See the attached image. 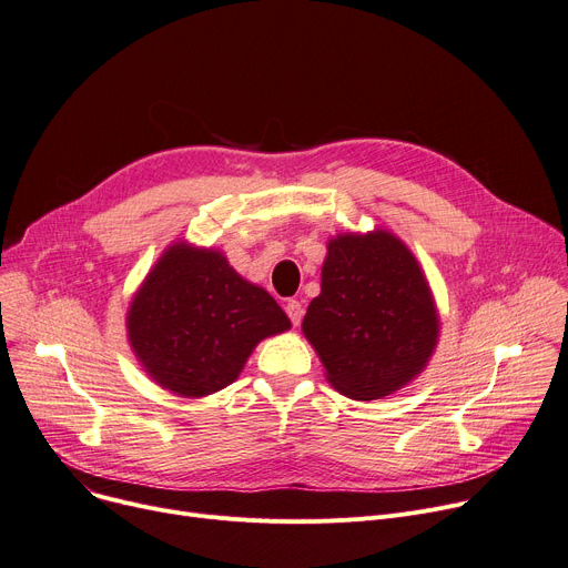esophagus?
Instances as JSON below:
<instances>
[{"mask_svg": "<svg viewBox=\"0 0 568 568\" xmlns=\"http://www.w3.org/2000/svg\"><path fill=\"white\" fill-rule=\"evenodd\" d=\"M285 313H287V317H290V322H292L294 326H298L301 320H304V306H301V301H296V298H290V301H287V304H285Z\"/></svg>", "mask_w": 568, "mask_h": 568, "instance_id": "esophagus-1", "label": "esophagus"}]
</instances>
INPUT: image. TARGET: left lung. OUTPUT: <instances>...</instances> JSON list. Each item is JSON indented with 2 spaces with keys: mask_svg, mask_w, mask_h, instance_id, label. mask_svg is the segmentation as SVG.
Returning <instances> with one entry per match:
<instances>
[{
  "mask_svg": "<svg viewBox=\"0 0 568 568\" xmlns=\"http://www.w3.org/2000/svg\"><path fill=\"white\" fill-rule=\"evenodd\" d=\"M335 390L382 399L427 365L438 337L429 285L410 251L390 233L328 242L322 292L304 317Z\"/></svg>",
  "mask_w": 568,
  "mask_h": 568,
  "instance_id": "1",
  "label": "left lung"
}]
</instances>
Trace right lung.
I'll return each mask as SVG.
<instances>
[{
  "label": "right lung",
  "instance_id": "add662e5",
  "mask_svg": "<svg viewBox=\"0 0 568 568\" xmlns=\"http://www.w3.org/2000/svg\"><path fill=\"white\" fill-rule=\"evenodd\" d=\"M290 328L270 292L246 283L221 253L169 248L148 274L128 315L136 358L182 397L233 384L262 337Z\"/></svg>",
  "mask_w": 568,
  "mask_h": 568
}]
</instances>
